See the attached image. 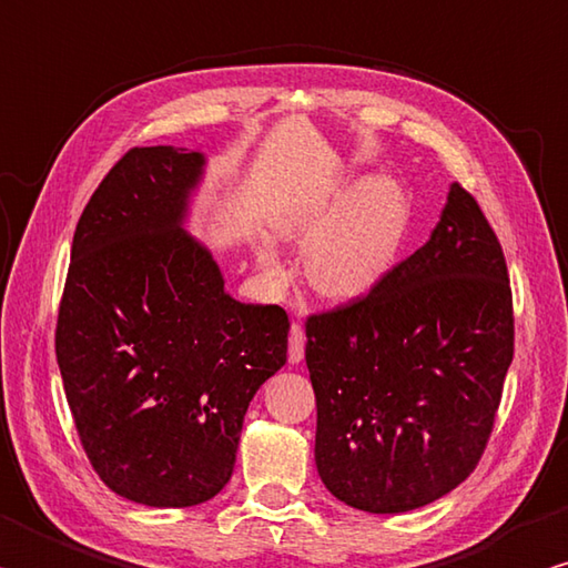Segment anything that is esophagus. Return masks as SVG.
<instances>
[{"label":"esophagus","instance_id":"esophagus-1","mask_svg":"<svg viewBox=\"0 0 568 568\" xmlns=\"http://www.w3.org/2000/svg\"><path fill=\"white\" fill-rule=\"evenodd\" d=\"M303 357H305V333H303L301 325L293 323V327H291V349H287V359H291L293 365H297Z\"/></svg>","mask_w":568,"mask_h":568}]
</instances>
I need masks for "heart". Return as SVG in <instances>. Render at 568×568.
<instances>
[{
    "instance_id": "1",
    "label": "heart",
    "mask_w": 568,
    "mask_h": 568,
    "mask_svg": "<svg viewBox=\"0 0 568 568\" xmlns=\"http://www.w3.org/2000/svg\"><path fill=\"white\" fill-rule=\"evenodd\" d=\"M275 231L305 248V277L329 303H355L395 271L412 229L405 189L387 176L335 185L275 213ZM263 271H277L273 243L257 245Z\"/></svg>"
}]
</instances>
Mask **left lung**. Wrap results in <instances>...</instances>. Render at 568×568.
Here are the masks:
<instances>
[{
    "instance_id": "8db88e82",
    "label": "left lung",
    "mask_w": 568,
    "mask_h": 568,
    "mask_svg": "<svg viewBox=\"0 0 568 568\" xmlns=\"http://www.w3.org/2000/svg\"><path fill=\"white\" fill-rule=\"evenodd\" d=\"M305 363L327 491L369 514L445 497L487 445L514 357L507 263L459 183L429 241L363 301L313 315Z\"/></svg>"
}]
</instances>
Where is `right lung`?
<instances>
[{
    "label": "right lung",
    "instance_id": "obj_1",
    "mask_svg": "<svg viewBox=\"0 0 568 568\" xmlns=\"http://www.w3.org/2000/svg\"><path fill=\"white\" fill-rule=\"evenodd\" d=\"M209 159L133 149L81 213L57 363L101 481L143 507H195L229 484L243 417L287 359L281 305L225 291L191 233Z\"/></svg>",
    "mask_w": 568,
    "mask_h": 568
}]
</instances>
